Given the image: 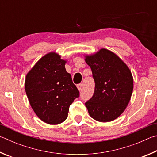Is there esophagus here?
Instances as JSON below:
<instances>
[{
  "instance_id": "esophagus-1",
  "label": "esophagus",
  "mask_w": 157,
  "mask_h": 157,
  "mask_svg": "<svg viewBox=\"0 0 157 157\" xmlns=\"http://www.w3.org/2000/svg\"><path fill=\"white\" fill-rule=\"evenodd\" d=\"M82 87H83V85H82L81 83L77 85V88H78L79 91H81V90H82Z\"/></svg>"
}]
</instances>
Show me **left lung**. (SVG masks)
<instances>
[{
	"mask_svg": "<svg viewBox=\"0 0 157 157\" xmlns=\"http://www.w3.org/2000/svg\"><path fill=\"white\" fill-rule=\"evenodd\" d=\"M85 60L95 83L94 94L85 103L89 114L98 121H112L130 102L133 91L131 71L117 55L106 49L86 56Z\"/></svg>",
	"mask_w": 157,
	"mask_h": 157,
	"instance_id": "8db88e82",
	"label": "left lung"
}]
</instances>
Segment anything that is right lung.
Here are the masks:
<instances>
[{"mask_svg": "<svg viewBox=\"0 0 157 157\" xmlns=\"http://www.w3.org/2000/svg\"><path fill=\"white\" fill-rule=\"evenodd\" d=\"M66 61L50 52L27 73L25 88L31 107L40 120L56 125L67 119L69 108L79 91L67 72Z\"/></svg>", "mask_w": 157, "mask_h": 157, "instance_id": "add662e5", "label": "right lung"}]
</instances>
